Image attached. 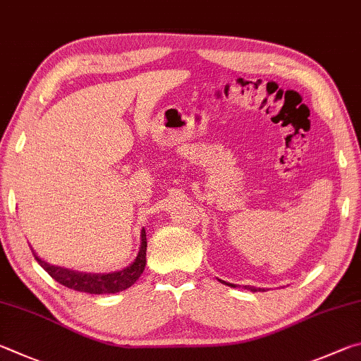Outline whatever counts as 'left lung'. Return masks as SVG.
I'll return each instance as SVG.
<instances>
[{"mask_svg":"<svg viewBox=\"0 0 361 361\" xmlns=\"http://www.w3.org/2000/svg\"><path fill=\"white\" fill-rule=\"evenodd\" d=\"M228 286H230V283H228ZM230 287H235V286H230ZM244 288L250 290V292H264L263 288H255V287H249V286H244Z\"/></svg>","mask_w":361,"mask_h":361,"instance_id":"left-lung-1","label":"left lung"}]
</instances>
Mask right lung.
Returning <instances> with one entry per match:
<instances>
[{
	"label": "right lung",
	"mask_w": 361,
	"mask_h": 361,
	"mask_svg": "<svg viewBox=\"0 0 361 361\" xmlns=\"http://www.w3.org/2000/svg\"><path fill=\"white\" fill-rule=\"evenodd\" d=\"M141 241H142L141 249H139L136 260L125 269L117 271V273H109V274L75 273V271H71V269L52 267V264L41 260L35 252L33 255L36 258V262L44 268V271H46L52 279L60 282L61 286L78 290V292H85V293H93V295L117 293L131 287L133 283L139 279V276L142 274V271L145 268V252H147V238H145L144 228L141 231Z\"/></svg>",
	"instance_id": "1"
}]
</instances>
